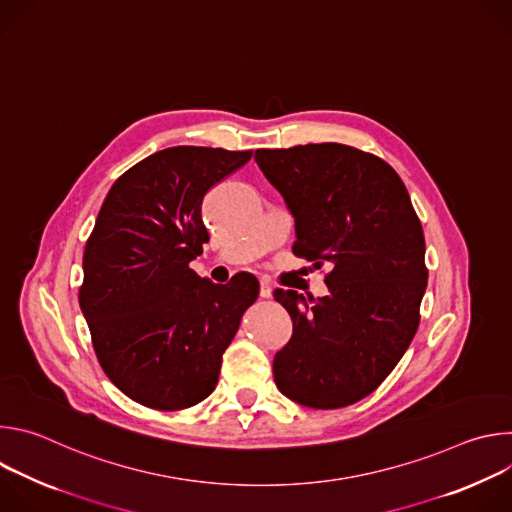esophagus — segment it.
Segmentation results:
<instances>
[{
  "instance_id": "1",
  "label": "esophagus",
  "mask_w": 512,
  "mask_h": 512,
  "mask_svg": "<svg viewBox=\"0 0 512 512\" xmlns=\"http://www.w3.org/2000/svg\"><path fill=\"white\" fill-rule=\"evenodd\" d=\"M271 294H273V287H271V283L267 281V279H261V289H259V296L261 298H271Z\"/></svg>"
}]
</instances>
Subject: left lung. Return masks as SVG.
Returning a JSON list of instances; mask_svg holds the SVG:
<instances>
[{
	"label": "left lung",
	"instance_id": "8db88e82",
	"mask_svg": "<svg viewBox=\"0 0 512 512\" xmlns=\"http://www.w3.org/2000/svg\"><path fill=\"white\" fill-rule=\"evenodd\" d=\"M265 178L296 218L294 253L326 273L328 296L275 289L294 322L273 358L277 389L306 407L371 395L397 367L427 287L425 239L399 174L342 143L257 150Z\"/></svg>",
	"mask_w": 512,
	"mask_h": 512
}]
</instances>
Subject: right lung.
Here are the masks:
<instances>
[{"mask_svg":"<svg viewBox=\"0 0 512 512\" xmlns=\"http://www.w3.org/2000/svg\"><path fill=\"white\" fill-rule=\"evenodd\" d=\"M253 152L178 145L111 186L83 255L79 304L111 383L129 399L178 411L206 399L259 281L216 285L190 269L208 243L206 192Z\"/></svg>","mask_w":512,"mask_h":512,"instance_id":"add662e5","label":"right lung"}]
</instances>
